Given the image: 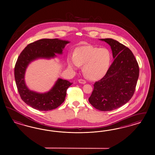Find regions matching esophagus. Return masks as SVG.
Wrapping results in <instances>:
<instances>
[{
    "label": "esophagus",
    "instance_id": "obj_1",
    "mask_svg": "<svg viewBox=\"0 0 155 155\" xmlns=\"http://www.w3.org/2000/svg\"><path fill=\"white\" fill-rule=\"evenodd\" d=\"M78 82H79V83H80V84H85L86 83V81L84 80H82V79H80V80H78Z\"/></svg>",
    "mask_w": 155,
    "mask_h": 155
}]
</instances>
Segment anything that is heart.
<instances>
[{
  "label": "heart",
  "instance_id": "1",
  "mask_svg": "<svg viewBox=\"0 0 155 155\" xmlns=\"http://www.w3.org/2000/svg\"><path fill=\"white\" fill-rule=\"evenodd\" d=\"M112 61V54L107 48L83 46L75 49L74 56L67 58L69 68L75 70L83 65L84 74L91 80L102 78L108 71Z\"/></svg>",
  "mask_w": 155,
  "mask_h": 155
}]
</instances>
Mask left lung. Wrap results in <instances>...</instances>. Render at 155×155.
<instances>
[{"label": "left lung", "instance_id": "8db88e82", "mask_svg": "<svg viewBox=\"0 0 155 155\" xmlns=\"http://www.w3.org/2000/svg\"><path fill=\"white\" fill-rule=\"evenodd\" d=\"M109 44L114 61L103 78L95 82L90 103L102 111H112L127 103L134 94L139 68L131 51L112 38L100 39Z\"/></svg>", "mask_w": 155, "mask_h": 155}]
</instances>
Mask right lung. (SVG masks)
Instances as JSON below:
<instances>
[{"instance_id": "1", "label": "right lung", "mask_w": 155, "mask_h": 155, "mask_svg": "<svg viewBox=\"0 0 155 155\" xmlns=\"http://www.w3.org/2000/svg\"><path fill=\"white\" fill-rule=\"evenodd\" d=\"M69 41L58 38H43L28 44L20 54L15 66V79L20 96L25 103L39 111H49L60 106L65 101L66 90L72 84L58 78L51 89L45 93L31 91L25 84L24 75L28 65L38 58H54L61 54Z\"/></svg>"}]
</instances>
